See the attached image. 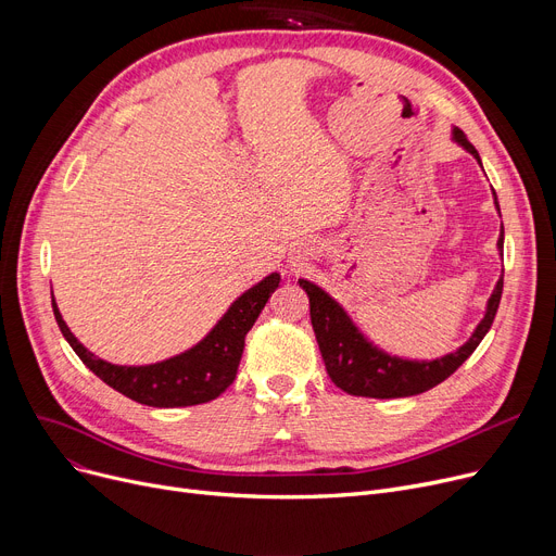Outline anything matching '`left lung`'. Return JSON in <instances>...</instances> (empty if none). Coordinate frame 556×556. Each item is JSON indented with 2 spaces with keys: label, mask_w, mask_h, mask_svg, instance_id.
Instances as JSON below:
<instances>
[{
  "label": "left lung",
  "mask_w": 556,
  "mask_h": 556,
  "mask_svg": "<svg viewBox=\"0 0 556 556\" xmlns=\"http://www.w3.org/2000/svg\"><path fill=\"white\" fill-rule=\"evenodd\" d=\"M451 139L457 146H462L466 153H471L482 166L476 146L466 139V135L459 128H453ZM493 204H495V212L501 214V204L495 191H493ZM503 245H505V229L501 227V237H498L501 256H503ZM300 286L308 295L311 325H313L319 352H323V361L327 365V374L331 376V381L340 390L354 396L403 399V396H415V394L428 392L434 386H440L476 352V346L482 342V338L489 333L493 325L495 311L501 306L503 275L498 281H495L493 293L486 300L484 317L473 329L471 338L466 340L459 349H455V352L432 361L403 358L386 352V349L374 344L356 327L352 315H349L325 288H319L308 279H300Z\"/></svg>",
  "instance_id": "8db88e82"
}]
</instances>
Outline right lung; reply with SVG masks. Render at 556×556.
I'll return each instance as SVG.
<instances>
[{"label": "right lung", "mask_w": 556, "mask_h": 556, "mask_svg": "<svg viewBox=\"0 0 556 556\" xmlns=\"http://www.w3.org/2000/svg\"><path fill=\"white\" fill-rule=\"evenodd\" d=\"M279 281V273L263 277L258 283L248 288L241 298L231 302V306L214 325V329L200 342H195L191 349L178 356H170L151 365H114L94 356L70 331L53 298L51 306L55 323L61 327L76 356L112 390L122 392L124 396L141 405L187 407L220 396L233 383L243 356L245 336L256 323L263 306H266V302L275 293Z\"/></svg>", "instance_id": "add662e5"}]
</instances>
